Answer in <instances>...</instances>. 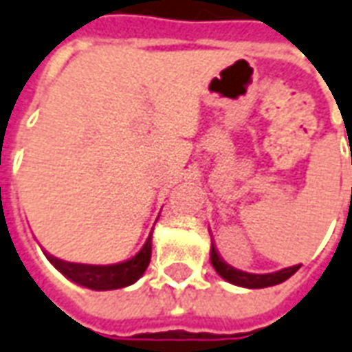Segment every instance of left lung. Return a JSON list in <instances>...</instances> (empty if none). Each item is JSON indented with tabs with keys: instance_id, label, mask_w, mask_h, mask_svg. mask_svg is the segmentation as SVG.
<instances>
[{
	"instance_id": "left-lung-1",
	"label": "left lung",
	"mask_w": 352,
	"mask_h": 352,
	"mask_svg": "<svg viewBox=\"0 0 352 352\" xmlns=\"http://www.w3.org/2000/svg\"><path fill=\"white\" fill-rule=\"evenodd\" d=\"M211 265L215 269L217 273L221 274L226 282L230 284H236V286L248 287V289H260V287H269L276 286L286 282L292 274L297 273L298 265L286 267V269H280L276 273H267V274H254V273H245L239 269H234L228 265L226 261L221 260V256L217 254L215 247H211Z\"/></svg>"
}]
</instances>
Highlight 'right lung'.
I'll return each instance as SVG.
<instances>
[{
  "label": "right lung",
  "mask_w": 352,
  "mask_h": 352,
  "mask_svg": "<svg viewBox=\"0 0 352 352\" xmlns=\"http://www.w3.org/2000/svg\"><path fill=\"white\" fill-rule=\"evenodd\" d=\"M152 256V234L148 236L146 243L133 258H129L120 263L113 265H89V263H70V261L59 260L55 256L47 254V260L52 265L63 273L66 278L89 287L94 292H107V289H118V287L131 286L133 282L141 278L146 271Z\"/></svg>",
  "instance_id": "1"
}]
</instances>
